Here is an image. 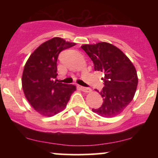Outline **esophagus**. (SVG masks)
<instances>
[{"label": "esophagus", "instance_id": "34e87169", "mask_svg": "<svg viewBox=\"0 0 158 158\" xmlns=\"http://www.w3.org/2000/svg\"><path fill=\"white\" fill-rule=\"evenodd\" d=\"M81 90H82V91L85 92V93H89V92L91 91V89L89 88H85V87H83V86H81L80 87Z\"/></svg>", "mask_w": 158, "mask_h": 158}]
</instances>
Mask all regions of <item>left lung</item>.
<instances>
[{
  "label": "left lung",
  "instance_id": "8db88e82",
  "mask_svg": "<svg viewBox=\"0 0 158 158\" xmlns=\"http://www.w3.org/2000/svg\"><path fill=\"white\" fill-rule=\"evenodd\" d=\"M81 48L93 61L94 70L102 72V90L99 92L103 102L92 108L103 117H114L128 106L137 90L138 79L131 61L117 47L106 42L85 44Z\"/></svg>",
  "mask_w": 158,
  "mask_h": 158
}]
</instances>
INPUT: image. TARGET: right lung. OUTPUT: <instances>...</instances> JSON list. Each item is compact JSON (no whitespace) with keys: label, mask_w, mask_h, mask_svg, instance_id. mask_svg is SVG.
<instances>
[{"label":"right lung","mask_w":158,"mask_h":158,"mask_svg":"<svg viewBox=\"0 0 158 158\" xmlns=\"http://www.w3.org/2000/svg\"><path fill=\"white\" fill-rule=\"evenodd\" d=\"M75 44L61 38H53L40 45L25 64L22 75L23 93L32 108L42 115L52 117L64 109L76 90L73 85L54 81L58 75L59 53Z\"/></svg>","instance_id":"obj_1"}]
</instances>
